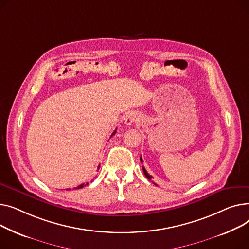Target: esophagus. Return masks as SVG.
Instances as JSON below:
<instances>
[{"instance_id": "1", "label": "esophagus", "mask_w": 249, "mask_h": 249, "mask_svg": "<svg viewBox=\"0 0 249 249\" xmlns=\"http://www.w3.org/2000/svg\"><path fill=\"white\" fill-rule=\"evenodd\" d=\"M139 120H140V115L137 112H130V113L127 114L124 123H125L126 125H130V124H133L139 122Z\"/></svg>"}]
</instances>
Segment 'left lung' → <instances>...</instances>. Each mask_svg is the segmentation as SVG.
<instances>
[{
    "label": "left lung",
    "mask_w": 249,
    "mask_h": 249,
    "mask_svg": "<svg viewBox=\"0 0 249 249\" xmlns=\"http://www.w3.org/2000/svg\"><path fill=\"white\" fill-rule=\"evenodd\" d=\"M140 160H141V162H142V157H141V159H140ZM142 171H143V173H144V175H145V177H147V178H148L149 180H151V179L153 178V177L151 176V175H149V174H148V172H147V171H145V169H144L143 167H142ZM154 184H155V183H154ZM156 185H157V184H156Z\"/></svg>",
    "instance_id": "left-lung-1"
}]
</instances>
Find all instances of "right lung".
<instances>
[{
	"instance_id": "obj_1",
	"label": "right lung",
	"mask_w": 249,
	"mask_h": 249,
	"mask_svg": "<svg viewBox=\"0 0 249 249\" xmlns=\"http://www.w3.org/2000/svg\"><path fill=\"white\" fill-rule=\"evenodd\" d=\"M115 133H116V129H115V130H114V131H113V133H112V134H111V136H110V138H111V137H112V136H113V135H114V134H115ZM98 169H99V166H98ZM87 184H89V183H86V185H87ZM86 185H85V186H86ZM83 186H84V184H81V185H79V186H78V187H76V188H75V189H80V188H82V187H83ZM67 190H68V189H67Z\"/></svg>"
}]
</instances>
